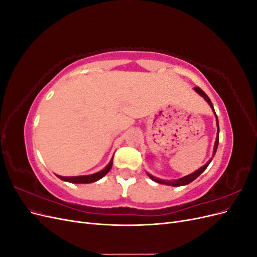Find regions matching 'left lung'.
<instances>
[{
	"mask_svg": "<svg viewBox=\"0 0 257 257\" xmlns=\"http://www.w3.org/2000/svg\"><path fill=\"white\" fill-rule=\"evenodd\" d=\"M194 91L197 92L198 94H199L201 97H204V99H205L206 102L209 104V106L211 107V109H212V111H213V113H214V115H215V119H216V126H217V132H216V138H215V143H214V147H213V153H212V158L210 159V160H209V161L206 163V164H205L204 166H201L200 168H198L197 170H195V172H194V173H192V174H190V175H188V176H184V177H182V178L176 179V180H163V179L157 178V177L152 176L151 174L147 173L148 177H149V178L151 179V180H153L154 182L160 183V184L172 185V186H182V185H186V184H189V183H191L192 181L195 180V179H196L197 177H199L201 174H203V173L205 172V169L208 167V165L210 164V162L212 161L213 157H214V155H215V152H216V149H217V146H219V134H220V128H219V121H217V115H216V113H215V111H214V108H213V105H212V103H211V100H210V98L207 96L206 93H205L203 90H201L200 88H198V87L194 88Z\"/></svg>",
	"mask_w": 257,
	"mask_h": 257,
	"instance_id": "8db88e82",
	"label": "left lung"
}]
</instances>
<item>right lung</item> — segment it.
<instances>
[{"label": "right lung", "instance_id": "obj_1", "mask_svg": "<svg viewBox=\"0 0 257 257\" xmlns=\"http://www.w3.org/2000/svg\"><path fill=\"white\" fill-rule=\"evenodd\" d=\"M112 160H113V158L110 160L109 163H108V165L105 168H103L102 170H99V172H97L95 174L85 175V176H73V177H62V176H59V175H57V176H58V178L61 179V180L66 181V182H71V183H92V182H95V181L99 180V179H102L111 169Z\"/></svg>", "mask_w": 257, "mask_h": 257}]
</instances>
